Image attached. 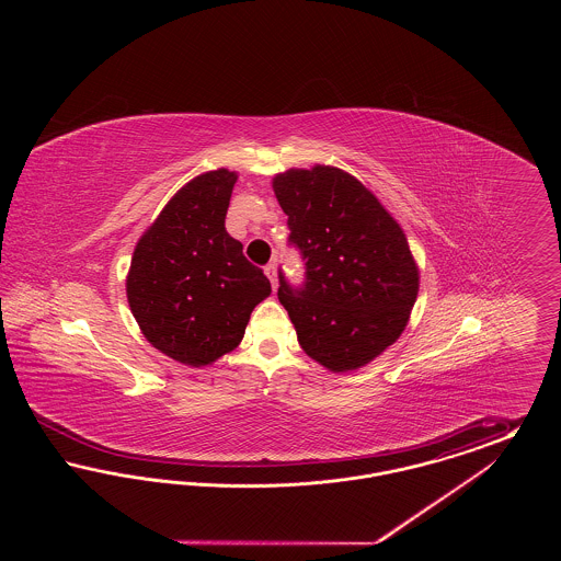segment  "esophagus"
Returning <instances> with one entry per match:
<instances>
[{"instance_id":"esophagus-1","label":"esophagus","mask_w":561,"mask_h":561,"mask_svg":"<svg viewBox=\"0 0 561 561\" xmlns=\"http://www.w3.org/2000/svg\"><path fill=\"white\" fill-rule=\"evenodd\" d=\"M265 273H267L268 279H271V286H273V290L277 288V265L275 263H268L267 267H265Z\"/></svg>"}]
</instances>
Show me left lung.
<instances>
[{"mask_svg": "<svg viewBox=\"0 0 561 561\" xmlns=\"http://www.w3.org/2000/svg\"><path fill=\"white\" fill-rule=\"evenodd\" d=\"M305 284L279 275L302 351L330 373L370 364L400 339L419 296V265L400 222L345 170L316 163L273 176Z\"/></svg>", "mask_w": 561, "mask_h": 561, "instance_id": "8db88e82", "label": "left lung"}]
</instances>
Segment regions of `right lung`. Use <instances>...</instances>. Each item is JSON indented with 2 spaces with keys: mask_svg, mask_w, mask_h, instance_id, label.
<instances>
[{
  "mask_svg": "<svg viewBox=\"0 0 561 561\" xmlns=\"http://www.w3.org/2000/svg\"><path fill=\"white\" fill-rule=\"evenodd\" d=\"M238 172L218 168L179 188L136 241L126 277L145 339L191 368L241 343L252 309L271 294L263 268L225 229Z\"/></svg>",
  "mask_w": 561,
  "mask_h": 561,
  "instance_id": "add662e5",
  "label": "right lung"
}]
</instances>
